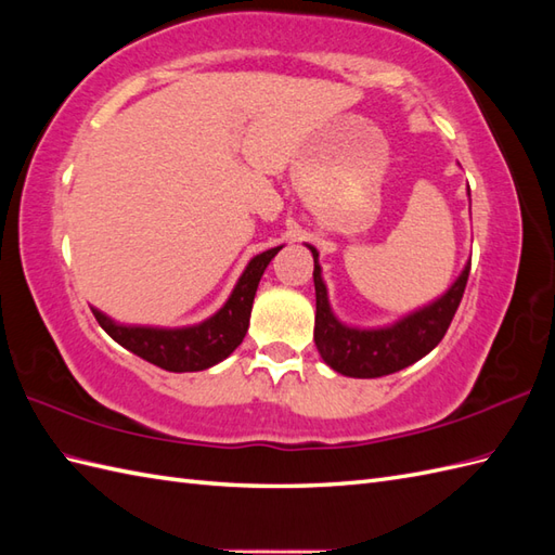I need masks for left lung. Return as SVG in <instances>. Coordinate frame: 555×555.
<instances>
[{"instance_id": "obj_1", "label": "left lung", "mask_w": 555, "mask_h": 555, "mask_svg": "<svg viewBox=\"0 0 555 555\" xmlns=\"http://www.w3.org/2000/svg\"><path fill=\"white\" fill-rule=\"evenodd\" d=\"M314 257V293H317V314H314V344L322 360L338 374L356 376V379H374L417 362L427 356L451 326L455 310L467 286L469 264L455 284L448 288L439 300L427 308L412 312L403 320L382 326V328H352L336 320L328 305V293L322 279V267L317 259L320 253L310 245Z\"/></svg>"}]
</instances>
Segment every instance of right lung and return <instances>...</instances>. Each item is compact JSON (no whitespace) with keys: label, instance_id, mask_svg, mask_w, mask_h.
I'll use <instances>...</instances> for the list:
<instances>
[{"label":"right lung","instance_id":"right-lung-1","mask_svg":"<svg viewBox=\"0 0 555 555\" xmlns=\"http://www.w3.org/2000/svg\"><path fill=\"white\" fill-rule=\"evenodd\" d=\"M281 247H271L267 253L255 255L247 262L245 271L235 284L229 300L223 308L211 314L209 320L181 326V328H159V326H126L114 322L112 317L92 308V314L100 322V326L107 332L116 344L126 350L135 352L157 367L167 372H199L207 370L211 364L227 360L231 352L243 344L247 324H250L253 300L262 279L267 264L271 262Z\"/></svg>","mask_w":555,"mask_h":555}]
</instances>
